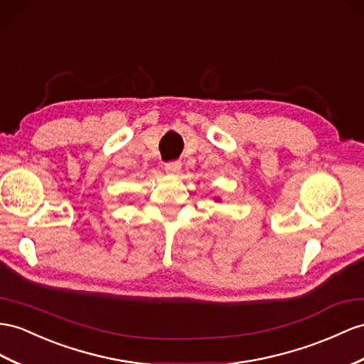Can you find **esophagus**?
Masks as SVG:
<instances>
[{
  "label": "esophagus",
  "mask_w": 364,
  "mask_h": 364,
  "mask_svg": "<svg viewBox=\"0 0 364 364\" xmlns=\"http://www.w3.org/2000/svg\"><path fill=\"white\" fill-rule=\"evenodd\" d=\"M164 171L169 175H176L181 171V163L180 161H171L164 164Z\"/></svg>",
  "instance_id": "34e87169"
}]
</instances>
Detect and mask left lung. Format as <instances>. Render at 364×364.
<instances>
[{"label": "left lung", "mask_w": 364, "mask_h": 364, "mask_svg": "<svg viewBox=\"0 0 364 364\" xmlns=\"http://www.w3.org/2000/svg\"><path fill=\"white\" fill-rule=\"evenodd\" d=\"M213 200H215V201H217V203H220V201H221V200H220V198H218V197H215V198H213Z\"/></svg>", "instance_id": "obj_1"}]
</instances>
